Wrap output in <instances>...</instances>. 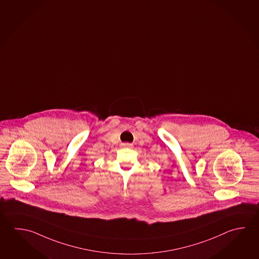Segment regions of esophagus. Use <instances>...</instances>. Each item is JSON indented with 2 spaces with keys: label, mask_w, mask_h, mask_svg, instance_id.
<instances>
[{
  "label": "esophagus",
  "mask_w": 259,
  "mask_h": 259,
  "mask_svg": "<svg viewBox=\"0 0 259 259\" xmlns=\"http://www.w3.org/2000/svg\"><path fill=\"white\" fill-rule=\"evenodd\" d=\"M121 146H122L123 148H132L133 145H132V143H122Z\"/></svg>",
  "instance_id": "esophagus-1"
}]
</instances>
